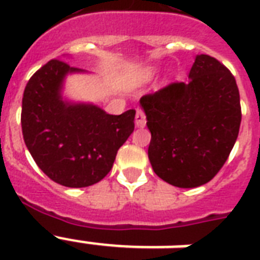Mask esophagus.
Segmentation results:
<instances>
[{"mask_svg": "<svg viewBox=\"0 0 260 260\" xmlns=\"http://www.w3.org/2000/svg\"><path fill=\"white\" fill-rule=\"evenodd\" d=\"M135 122H136V126H139V128L146 126V114H144V112H143V110H138V112H136Z\"/></svg>", "mask_w": 260, "mask_h": 260, "instance_id": "1", "label": "esophagus"}]
</instances>
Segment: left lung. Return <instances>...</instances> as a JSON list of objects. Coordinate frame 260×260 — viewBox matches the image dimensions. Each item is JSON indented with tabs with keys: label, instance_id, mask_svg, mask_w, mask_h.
Segmentation results:
<instances>
[{
	"label": "left lung",
	"instance_id": "1",
	"mask_svg": "<svg viewBox=\"0 0 260 260\" xmlns=\"http://www.w3.org/2000/svg\"><path fill=\"white\" fill-rule=\"evenodd\" d=\"M151 132L155 174L177 187H198L220 171L238 139L242 109L235 77L209 55H197L189 82L140 98Z\"/></svg>",
	"mask_w": 260,
	"mask_h": 260
}]
</instances>
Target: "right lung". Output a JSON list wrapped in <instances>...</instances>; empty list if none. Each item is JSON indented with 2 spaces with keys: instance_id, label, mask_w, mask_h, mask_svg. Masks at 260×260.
Returning <instances> with one entry per match:
<instances>
[{
  "instance_id": "add662e5",
  "label": "right lung",
  "mask_w": 260,
  "mask_h": 260,
  "mask_svg": "<svg viewBox=\"0 0 260 260\" xmlns=\"http://www.w3.org/2000/svg\"><path fill=\"white\" fill-rule=\"evenodd\" d=\"M86 73L52 59L35 73L22 97L24 142L39 169L66 187L97 183L135 129V112L108 114L100 106L63 98L69 74Z\"/></svg>"
}]
</instances>
